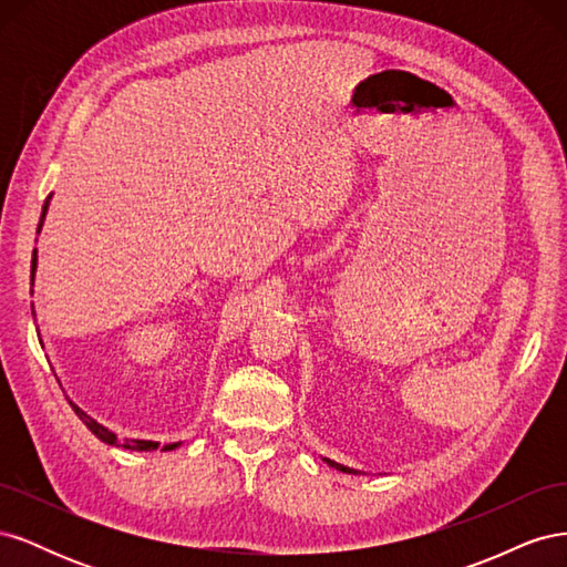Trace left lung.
Instances as JSON below:
<instances>
[{
  "label": "left lung",
  "mask_w": 567,
  "mask_h": 567,
  "mask_svg": "<svg viewBox=\"0 0 567 567\" xmlns=\"http://www.w3.org/2000/svg\"><path fill=\"white\" fill-rule=\"evenodd\" d=\"M326 463H329V466H333V468H338V471H342V473H354L352 468L342 466V463H336V461H331V458H326Z\"/></svg>",
  "instance_id": "8db88e82"
}]
</instances>
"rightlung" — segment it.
Here are the masks:
<instances>
[{
	"instance_id": "add662e5",
	"label": "right lung",
	"mask_w": 567,
	"mask_h": 567,
	"mask_svg": "<svg viewBox=\"0 0 567 567\" xmlns=\"http://www.w3.org/2000/svg\"><path fill=\"white\" fill-rule=\"evenodd\" d=\"M44 213H47V200H44V205H42V217H40V225H42V219H44ZM38 231H40V227H38ZM35 267H38V257H35V250H32V265H30V279L35 277ZM32 317H35V310H32ZM73 406V411L78 414V419L90 427V431L101 440V442H106V444H120V447H125V450H134V452H151V450H158V442H148V440H117V435L115 433H111L109 427H104L101 423H96L92 416H87L84 414V411L78 406V404H71ZM175 447H179V444L175 442V444H165V452H169V450H175Z\"/></svg>"
}]
</instances>
